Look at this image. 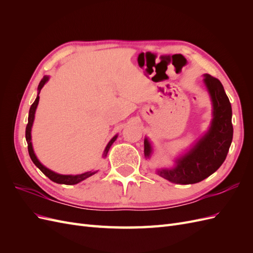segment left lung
I'll return each instance as SVG.
<instances>
[{"label": "left lung", "mask_w": 253, "mask_h": 253, "mask_svg": "<svg viewBox=\"0 0 253 253\" xmlns=\"http://www.w3.org/2000/svg\"><path fill=\"white\" fill-rule=\"evenodd\" d=\"M204 80L213 102L212 125L195 147L176 162L174 169L158 171L162 177L175 183H196L213 174L225 162L232 142V109L223 84L211 75H205ZM144 154H151L148 139L144 140Z\"/></svg>", "instance_id": "8db88e82"}]
</instances>
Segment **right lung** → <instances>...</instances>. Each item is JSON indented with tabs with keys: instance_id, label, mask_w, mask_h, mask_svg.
<instances>
[{
	"instance_id": "obj_1",
	"label": "right lung",
	"mask_w": 253,
	"mask_h": 253,
	"mask_svg": "<svg viewBox=\"0 0 253 253\" xmlns=\"http://www.w3.org/2000/svg\"><path fill=\"white\" fill-rule=\"evenodd\" d=\"M48 80V77H46V76H44L43 79L40 81L39 83V86H38V89H39V91L41 90V88L43 87V85L45 83H46V81ZM38 103H39V96H38L36 98L35 102L32 104V106H30L29 109V115H28V124L26 126V131H25V137H26V141H27V147H28V153H29V156L30 158H32L33 163L39 168V169L42 171V173L44 175H46L47 177L52 180L53 182H57V183H63V185H76V183H78L84 179L88 178L89 176H91L93 174H95L94 172H86V173H83V174H80V175H61V174H57L55 172H52L50 170H48L47 168H45L43 165H41V163L39 162V160L37 159L35 153H34V150H33V145H32V135H30V132H32V126H33V122H34V119H35V113H36V109H37V105ZM117 136H115L114 138L108 143V145H106V148L104 150V154L103 156H106V154H108V152L111 148L112 143L116 140Z\"/></svg>"
}]
</instances>
